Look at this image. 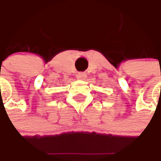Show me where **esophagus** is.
Segmentation results:
<instances>
[{"mask_svg": "<svg viewBox=\"0 0 161 161\" xmlns=\"http://www.w3.org/2000/svg\"><path fill=\"white\" fill-rule=\"evenodd\" d=\"M86 73H83V72H81V73H79L78 75H77V79H79V80H86Z\"/></svg>", "mask_w": 161, "mask_h": 161, "instance_id": "esophagus-1", "label": "esophagus"}]
</instances>
